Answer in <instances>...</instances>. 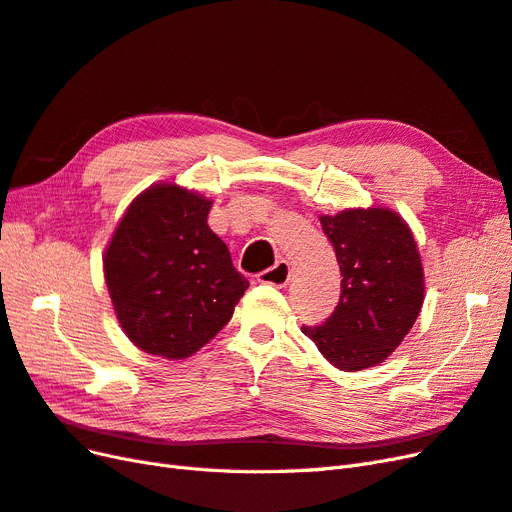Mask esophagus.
<instances>
[{
	"label": "esophagus",
	"mask_w": 512,
	"mask_h": 512,
	"mask_svg": "<svg viewBox=\"0 0 512 512\" xmlns=\"http://www.w3.org/2000/svg\"><path fill=\"white\" fill-rule=\"evenodd\" d=\"M290 273H292V271H290L288 262H286V260H280L275 267L258 273V282H260V284H271V286L282 288V286H286V284L290 282Z\"/></svg>",
	"instance_id": "1"
}]
</instances>
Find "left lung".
<instances>
[{
  "label": "left lung",
  "instance_id": "left-lung-1",
  "mask_svg": "<svg viewBox=\"0 0 512 512\" xmlns=\"http://www.w3.org/2000/svg\"><path fill=\"white\" fill-rule=\"evenodd\" d=\"M320 224L342 271V294L327 320L301 331L337 369L374 367L408 335L425 299L414 235L382 207L320 215Z\"/></svg>",
  "mask_w": 512,
  "mask_h": 512
}]
</instances>
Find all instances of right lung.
Here are the masks:
<instances>
[{
    "mask_svg": "<svg viewBox=\"0 0 512 512\" xmlns=\"http://www.w3.org/2000/svg\"><path fill=\"white\" fill-rule=\"evenodd\" d=\"M211 200L156 183L138 194L104 252V280L130 342L188 359L232 318L250 282L207 224Z\"/></svg>",
    "mask_w": 512,
    "mask_h": 512,
    "instance_id": "1",
    "label": "right lung"
}]
</instances>
